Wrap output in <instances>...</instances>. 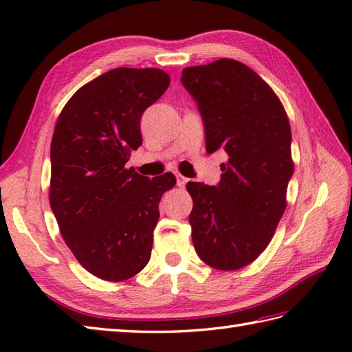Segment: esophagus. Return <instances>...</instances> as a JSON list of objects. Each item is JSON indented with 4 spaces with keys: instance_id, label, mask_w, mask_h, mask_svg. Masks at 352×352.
Segmentation results:
<instances>
[{
    "instance_id": "34e87169",
    "label": "esophagus",
    "mask_w": 352,
    "mask_h": 352,
    "mask_svg": "<svg viewBox=\"0 0 352 352\" xmlns=\"http://www.w3.org/2000/svg\"><path fill=\"white\" fill-rule=\"evenodd\" d=\"M175 177H177V186H178V188H184L186 183H188V178L183 177L182 174H177Z\"/></svg>"
}]
</instances>
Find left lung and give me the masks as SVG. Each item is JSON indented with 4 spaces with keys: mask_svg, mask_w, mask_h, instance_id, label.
I'll return each instance as SVG.
<instances>
[{
    "mask_svg": "<svg viewBox=\"0 0 352 352\" xmlns=\"http://www.w3.org/2000/svg\"><path fill=\"white\" fill-rule=\"evenodd\" d=\"M182 76L204 119L206 151L228 154L216 188L186 184L193 246L208 266L237 271L266 250L286 210L294 174L289 118L272 87L233 58L190 66Z\"/></svg>",
    "mask_w": 352,
    "mask_h": 352,
    "instance_id": "8db88e82",
    "label": "left lung"
}]
</instances>
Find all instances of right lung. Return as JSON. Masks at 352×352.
Wrapping results in <instances>:
<instances>
[{"mask_svg":"<svg viewBox=\"0 0 352 352\" xmlns=\"http://www.w3.org/2000/svg\"><path fill=\"white\" fill-rule=\"evenodd\" d=\"M157 68H116L65 104L51 140L50 206L74 257L106 281L139 274L151 257L166 172L149 180L126 168L142 145L140 118L169 86Z\"/></svg>","mask_w":352,"mask_h":352,"instance_id":"right-lung-1","label":"right lung"}]
</instances>
